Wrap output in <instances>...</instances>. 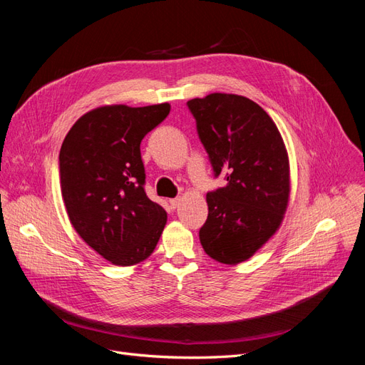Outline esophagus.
Wrapping results in <instances>:
<instances>
[{
    "instance_id": "1",
    "label": "esophagus",
    "mask_w": 365,
    "mask_h": 365,
    "mask_svg": "<svg viewBox=\"0 0 365 365\" xmlns=\"http://www.w3.org/2000/svg\"><path fill=\"white\" fill-rule=\"evenodd\" d=\"M180 202H181L180 197H173V200H169V204H170V207H172V208H176V207H178V205H180Z\"/></svg>"
}]
</instances>
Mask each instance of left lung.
I'll use <instances>...</instances> for the list:
<instances>
[{
    "instance_id": "8db88e82",
    "label": "left lung",
    "mask_w": 365,
    "mask_h": 365,
    "mask_svg": "<svg viewBox=\"0 0 365 365\" xmlns=\"http://www.w3.org/2000/svg\"><path fill=\"white\" fill-rule=\"evenodd\" d=\"M187 106L215 176L227 180L207 193L201 245L216 262L236 264L282 224L289 201L288 153L272 118L244 96L213 93Z\"/></svg>"
}]
</instances>
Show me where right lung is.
Masks as SVG:
<instances>
[{
	"label": "right lung",
	"mask_w": 365,
	"mask_h": 365,
	"mask_svg": "<svg viewBox=\"0 0 365 365\" xmlns=\"http://www.w3.org/2000/svg\"><path fill=\"white\" fill-rule=\"evenodd\" d=\"M170 105L101 106L76 121L59 152L61 192L74 230L120 267L148 259L168 213L146 196L140 145Z\"/></svg>",
	"instance_id": "1"
}]
</instances>
